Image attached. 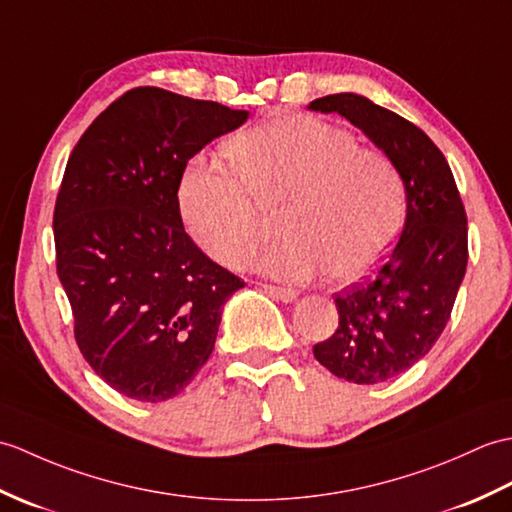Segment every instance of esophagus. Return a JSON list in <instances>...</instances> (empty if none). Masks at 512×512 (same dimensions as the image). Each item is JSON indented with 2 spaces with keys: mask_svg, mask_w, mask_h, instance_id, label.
Wrapping results in <instances>:
<instances>
[{
  "mask_svg": "<svg viewBox=\"0 0 512 512\" xmlns=\"http://www.w3.org/2000/svg\"><path fill=\"white\" fill-rule=\"evenodd\" d=\"M263 289L271 295V298H274V300H280V302H287V304H291V302L298 300V291H293V289L274 287V285H263Z\"/></svg>",
  "mask_w": 512,
  "mask_h": 512,
  "instance_id": "esophagus-1",
  "label": "esophagus"
}]
</instances>
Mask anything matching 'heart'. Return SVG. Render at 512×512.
<instances>
[{
  "mask_svg": "<svg viewBox=\"0 0 512 512\" xmlns=\"http://www.w3.org/2000/svg\"><path fill=\"white\" fill-rule=\"evenodd\" d=\"M234 166L190 160L179 179V210L203 252L241 265L258 236V208L287 201L285 236L252 263L265 274L306 282L328 271L357 282L388 254L405 212L403 179L388 155L359 149L355 135L311 116H282L227 144Z\"/></svg>",
  "mask_w": 512,
  "mask_h": 512,
  "instance_id": "obj_1",
  "label": "heart"
}]
</instances>
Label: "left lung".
Here are the masks:
<instances>
[{
	"label": "left lung",
	"mask_w": 512,
	"mask_h": 512,
	"mask_svg": "<svg viewBox=\"0 0 512 512\" xmlns=\"http://www.w3.org/2000/svg\"><path fill=\"white\" fill-rule=\"evenodd\" d=\"M309 109L355 124L403 179L399 241L372 278L337 293V331L313 346L335 377L383 383L410 370L445 331L467 271V214L445 155L416 124L359 94L317 98Z\"/></svg>",
	"instance_id": "8db88e82"
}]
</instances>
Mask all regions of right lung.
<instances>
[{
    "label": "right lung",
    "instance_id": "right-lung-1",
    "mask_svg": "<svg viewBox=\"0 0 512 512\" xmlns=\"http://www.w3.org/2000/svg\"><path fill=\"white\" fill-rule=\"evenodd\" d=\"M249 111L138 87L100 113L67 160L54 208L56 271L85 361L142 403L184 392L245 287L186 234L179 179L190 157Z\"/></svg>",
    "mask_w": 512,
    "mask_h": 512
}]
</instances>
